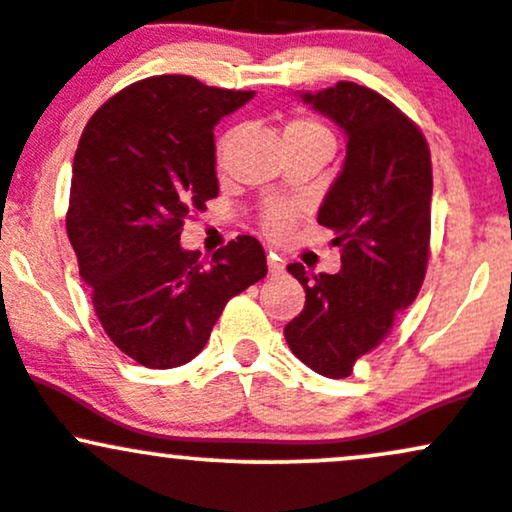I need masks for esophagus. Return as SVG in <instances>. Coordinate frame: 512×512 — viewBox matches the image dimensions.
<instances>
[{"label":"esophagus","mask_w":512,"mask_h":512,"mask_svg":"<svg viewBox=\"0 0 512 512\" xmlns=\"http://www.w3.org/2000/svg\"><path fill=\"white\" fill-rule=\"evenodd\" d=\"M267 267H269V272H272V274L284 272V262H282V257H277V255H272V252H269V257H267Z\"/></svg>","instance_id":"34e87169"}]
</instances>
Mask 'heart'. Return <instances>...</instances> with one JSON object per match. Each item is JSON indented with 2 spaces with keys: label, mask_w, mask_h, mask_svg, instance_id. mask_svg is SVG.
<instances>
[{
  "label": "heart",
  "mask_w": 512,
  "mask_h": 512,
  "mask_svg": "<svg viewBox=\"0 0 512 512\" xmlns=\"http://www.w3.org/2000/svg\"><path fill=\"white\" fill-rule=\"evenodd\" d=\"M284 133H318V136H330V133L325 131L323 123H318L313 119H294L289 126H286ZM223 145H221V150H223ZM289 223H291L289 209H272L267 213V228L274 230V233H282V230L289 228Z\"/></svg>",
  "instance_id": "1"
}]
</instances>
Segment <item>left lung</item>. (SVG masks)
Instances as JSON below:
<instances>
[{
  "label": "left lung",
  "mask_w": 512,
  "mask_h": 512,
  "mask_svg": "<svg viewBox=\"0 0 512 512\" xmlns=\"http://www.w3.org/2000/svg\"><path fill=\"white\" fill-rule=\"evenodd\" d=\"M347 136V157L318 211L335 233L338 274L289 265L306 306L284 338L313 372L345 379L391 333L423 286L430 255L432 162L420 128L389 99L355 82L301 94Z\"/></svg>",
  "instance_id": "left-lung-1"
}]
</instances>
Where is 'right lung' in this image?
<instances>
[{"mask_svg": "<svg viewBox=\"0 0 512 512\" xmlns=\"http://www.w3.org/2000/svg\"><path fill=\"white\" fill-rule=\"evenodd\" d=\"M252 97L157 75L114 94L82 131L67 238L104 333L148 369L194 359L226 303L267 274L252 235L230 240L209 267L179 245L189 213L218 196L213 126Z\"/></svg>", "mask_w": 512, "mask_h": 512, "instance_id": "obj_1", "label": "right lung"}]
</instances>
